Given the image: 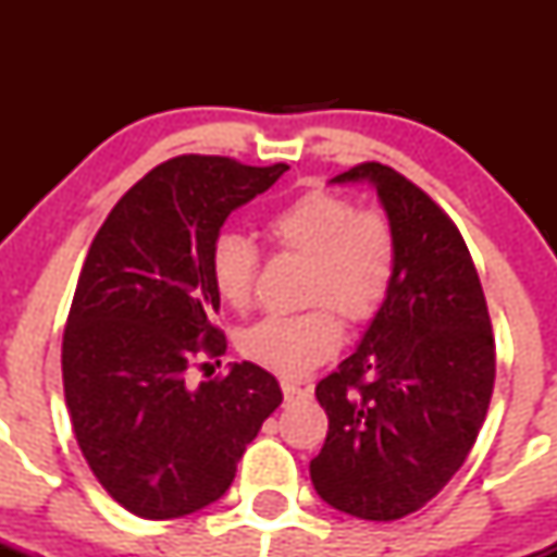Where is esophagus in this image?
I'll use <instances>...</instances> for the list:
<instances>
[{
  "label": "esophagus",
  "mask_w": 557,
  "mask_h": 557,
  "mask_svg": "<svg viewBox=\"0 0 557 557\" xmlns=\"http://www.w3.org/2000/svg\"><path fill=\"white\" fill-rule=\"evenodd\" d=\"M283 396L288 404L305 401V398H310V387H301L296 383H288V380H283Z\"/></svg>",
  "instance_id": "esophagus-1"
}]
</instances>
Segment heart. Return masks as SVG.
<instances>
[{
    "instance_id": "1",
    "label": "heart",
    "mask_w": 557,
    "mask_h": 557,
    "mask_svg": "<svg viewBox=\"0 0 557 557\" xmlns=\"http://www.w3.org/2000/svg\"><path fill=\"white\" fill-rule=\"evenodd\" d=\"M267 234L283 250L310 258L301 314H272L243 331L239 350L258 367L299 380L329 361L342 345L339 310L352 323L377 314L396 280V237L377 212H358L356 201L334 190H307L267 221ZM210 274L232 310L252 301L258 250L243 234H218L210 247Z\"/></svg>"
}]
</instances>
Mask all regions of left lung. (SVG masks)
<instances>
[{
	"mask_svg": "<svg viewBox=\"0 0 557 557\" xmlns=\"http://www.w3.org/2000/svg\"><path fill=\"white\" fill-rule=\"evenodd\" d=\"M372 185L396 237V280L356 352L314 387L329 414L310 476L329 507L398 520L463 466L496 380L491 314L455 223L383 164L336 174Z\"/></svg>",
	"mask_w": 557,
	"mask_h": 557,
	"instance_id": "obj_1",
	"label": "left lung"
}]
</instances>
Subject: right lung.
Here are the masks:
<instances>
[{
  "instance_id": "1",
  "label": "right lung",
  "mask_w": 557,
  "mask_h": 557,
  "mask_svg": "<svg viewBox=\"0 0 557 557\" xmlns=\"http://www.w3.org/2000/svg\"><path fill=\"white\" fill-rule=\"evenodd\" d=\"M288 166L180 156L112 207L88 247L61 345L77 445L102 487L145 520L210 507L283 391L256 363L188 385L194 356L226 352L210 247L237 207Z\"/></svg>"
}]
</instances>
